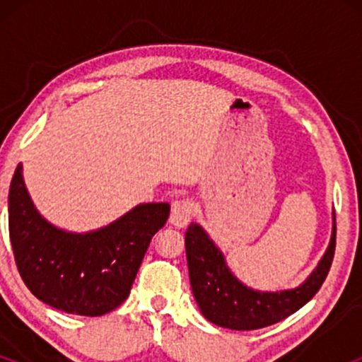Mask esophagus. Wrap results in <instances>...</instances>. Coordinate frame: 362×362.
I'll return each mask as SVG.
<instances>
[{
  "mask_svg": "<svg viewBox=\"0 0 362 362\" xmlns=\"http://www.w3.org/2000/svg\"><path fill=\"white\" fill-rule=\"evenodd\" d=\"M194 216V206L192 202L182 199V201H175L172 204V213H170V223L175 228H185L190 223Z\"/></svg>",
  "mask_w": 362,
  "mask_h": 362,
  "instance_id": "34e87169",
  "label": "esophagus"
}]
</instances>
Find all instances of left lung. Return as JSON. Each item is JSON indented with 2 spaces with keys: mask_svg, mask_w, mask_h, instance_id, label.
<instances>
[{
  "mask_svg": "<svg viewBox=\"0 0 362 362\" xmlns=\"http://www.w3.org/2000/svg\"><path fill=\"white\" fill-rule=\"evenodd\" d=\"M190 288L204 318L231 330H257L288 318L305 306L325 281L335 252V213L332 236L313 272L298 288L259 291L248 288L228 267L204 228L190 223L185 233Z\"/></svg>",
  "mask_w": 362,
  "mask_h": 362,
  "instance_id": "8db88e82",
  "label": "left lung"
}]
</instances>
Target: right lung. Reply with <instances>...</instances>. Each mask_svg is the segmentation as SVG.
<instances>
[{
	"mask_svg": "<svg viewBox=\"0 0 362 362\" xmlns=\"http://www.w3.org/2000/svg\"><path fill=\"white\" fill-rule=\"evenodd\" d=\"M16 167L8 226L16 267L35 298L64 313L100 317L129 296L149 242L170 214L168 202L138 204L98 230L73 233L37 211Z\"/></svg>",
	"mask_w": 362,
	"mask_h": 362,
	"instance_id": "obj_1",
	"label": "right lung"
}]
</instances>
